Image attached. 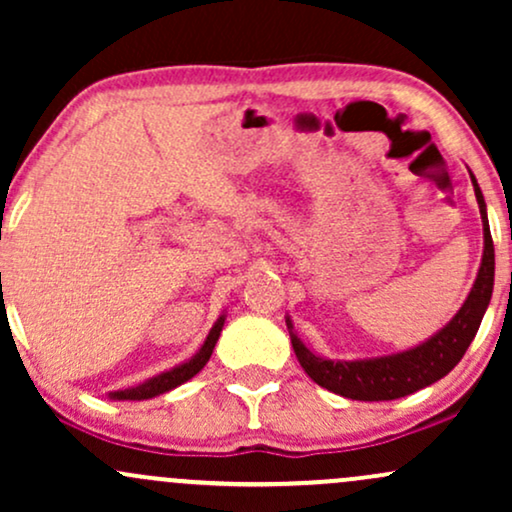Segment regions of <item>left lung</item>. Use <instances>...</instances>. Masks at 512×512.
<instances>
[{
	"instance_id": "8db88e82",
	"label": "left lung",
	"mask_w": 512,
	"mask_h": 512,
	"mask_svg": "<svg viewBox=\"0 0 512 512\" xmlns=\"http://www.w3.org/2000/svg\"><path fill=\"white\" fill-rule=\"evenodd\" d=\"M474 195H477L481 226H484V255L477 279H474L472 291L464 298L462 308L445 327L428 337L426 342L411 346V349L395 351V354L373 356V358H354V361H339V358L317 356L303 344L293 330L291 317L286 315V327H289L293 351H296L298 363H301L310 380L325 390L342 395L346 399H361V402H387V399L407 397L421 387L433 385L436 380L445 378L452 368L460 363V358L477 337L486 308L491 303L493 293V274H496V257H493V240L489 228V216H486V202L481 195L477 178L469 170Z\"/></svg>"
}]
</instances>
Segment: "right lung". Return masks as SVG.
<instances>
[{
    "label": "right lung",
    "instance_id": "1",
    "mask_svg": "<svg viewBox=\"0 0 512 512\" xmlns=\"http://www.w3.org/2000/svg\"><path fill=\"white\" fill-rule=\"evenodd\" d=\"M223 322H226V313L219 315V320L214 322V327H211L207 339H204V344L199 346V351L192 358H187L185 363H178L175 368L170 370H163V373L154 375V378L144 380V383L134 385V387H125V390H115L110 392V399H117V402H142V399H151V397H158L163 395V392H170L175 390V387L187 383L190 378H195V375L207 366V361L214 354V346L219 342L221 337V330H223Z\"/></svg>",
    "mask_w": 512,
    "mask_h": 512
}]
</instances>
